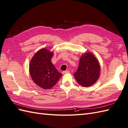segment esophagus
I'll return each instance as SVG.
<instances>
[{
	"label": "esophagus",
	"instance_id": "34e87169",
	"mask_svg": "<svg viewBox=\"0 0 128 128\" xmlns=\"http://www.w3.org/2000/svg\"><path fill=\"white\" fill-rule=\"evenodd\" d=\"M68 72H69V71L66 70V71H64L62 72V74H68Z\"/></svg>",
	"mask_w": 128,
	"mask_h": 128
}]
</instances>
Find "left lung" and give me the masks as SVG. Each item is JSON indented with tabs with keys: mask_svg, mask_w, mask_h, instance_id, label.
Wrapping results in <instances>:
<instances>
[{
	"mask_svg": "<svg viewBox=\"0 0 128 128\" xmlns=\"http://www.w3.org/2000/svg\"><path fill=\"white\" fill-rule=\"evenodd\" d=\"M100 66L93 54L88 52L80 57L79 66L74 76L77 83L84 87L95 83L100 76Z\"/></svg>",
	"mask_w": 128,
	"mask_h": 128,
	"instance_id": "obj_1",
	"label": "left lung"
}]
</instances>
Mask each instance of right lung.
Masks as SVG:
<instances>
[{"instance_id":"add662e5","label":"right lung","mask_w":128,"mask_h":128,"mask_svg":"<svg viewBox=\"0 0 128 128\" xmlns=\"http://www.w3.org/2000/svg\"><path fill=\"white\" fill-rule=\"evenodd\" d=\"M54 53L47 48L38 50L32 58L29 72L36 84L43 89H50L62 77L51 62Z\"/></svg>"}]
</instances>
